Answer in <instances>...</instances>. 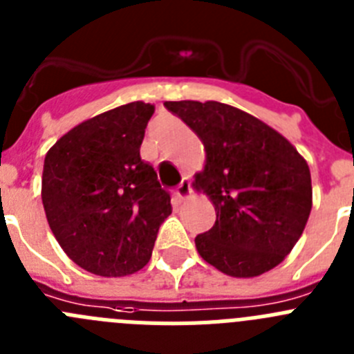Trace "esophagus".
<instances>
[{
  "label": "esophagus",
  "mask_w": 354,
  "mask_h": 354,
  "mask_svg": "<svg viewBox=\"0 0 354 354\" xmlns=\"http://www.w3.org/2000/svg\"><path fill=\"white\" fill-rule=\"evenodd\" d=\"M189 194H191V180L189 177H184V179L180 180L179 186L175 187V196L183 202V200H186Z\"/></svg>",
  "instance_id": "1"
}]
</instances>
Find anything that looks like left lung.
I'll return each mask as SVG.
<instances>
[{
	"instance_id": "1",
	"label": "left lung",
	"mask_w": 354,
	"mask_h": 354,
	"mask_svg": "<svg viewBox=\"0 0 354 354\" xmlns=\"http://www.w3.org/2000/svg\"><path fill=\"white\" fill-rule=\"evenodd\" d=\"M205 149L193 186L216 207V223L194 239L207 263L232 277L277 267L302 235L313 209L309 165L251 113L219 102H165Z\"/></svg>"
}]
</instances>
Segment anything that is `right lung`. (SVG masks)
Segmentation results:
<instances>
[{
	"label": "right lung",
	"instance_id": "obj_1",
	"mask_svg": "<svg viewBox=\"0 0 354 354\" xmlns=\"http://www.w3.org/2000/svg\"><path fill=\"white\" fill-rule=\"evenodd\" d=\"M154 105L133 102L80 122L48 149L41 202L71 261L122 277L147 265L170 194L140 158Z\"/></svg>",
	"mask_w": 354,
	"mask_h": 354
}]
</instances>
